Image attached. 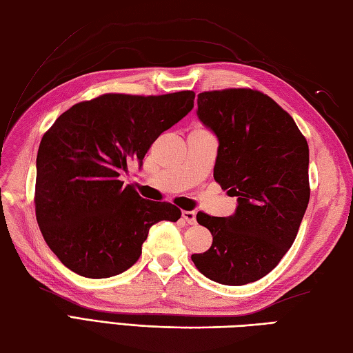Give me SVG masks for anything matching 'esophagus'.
I'll return each mask as SVG.
<instances>
[{
    "mask_svg": "<svg viewBox=\"0 0 353 353\" xmlns=\"http://www.w3.org/2000/svg\"><path fill=\"white\" fill-rule=\"evenodd\" d=\"M182 219L188 224H196V212H194V211H182Z\"/></svg>",
    "mask_w": 353,
    "mask_h": 353,
    "instance_id": "1",
    "label": "esophagus"
}]
</instances>
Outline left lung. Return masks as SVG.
I'll list each match as a JSON object with an SVG mask.
<instances>
[{
  "instance_id": "obj_1",
  "label": "left lung",
  "mask_w": 353,
  "mask_h": 353,
  "mask_svg": "<svg viewBox=\"0 0 353 353\" xmlns=\"http://www.w3.org/2000/svg\"><path fill=\"white\" fill-rule=\"evenodd\" d=\"M197 115L219 138L214 179L232 197L235 215L197 214L212 245L191 259L224 285L261 279L294 243L310 201V148L287 110L256 89L200 92Z\"/></svg>"
}]
</instances>
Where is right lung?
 Wrapping results in <instances>:
<instances>
[{
    "label": "right lung",
    "mask_w": 353,
    "mask_h": 353,
    "mask_svg": "<svg viewBox=\"0 0 353 353\" xmlns=\"http://www.w3.org/2000/svg\"><path fill=\"white\" fill-rule=\"evenodd\" d=\"M192 91L103 94L80 101L43 133L36 159V220L52 253L80 276L103 279L141 256L153 224L181 209L142 199L119 174L194 108Z\"/></svg>",
    "instance_id": "add662e5"
}]
</instances>
